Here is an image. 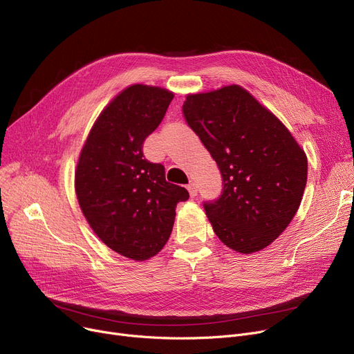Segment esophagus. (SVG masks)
<instances>
[{"instance_id":"esophagus-1","label":"esophagus","mask_w":354,"mask_h":354,"mask_svg":"<svg viewBox=\"0 0 354 354\" xmlns=\"http://www.w3.org/2000/svg\"><path fill=\"white\" fill-rule=\"evenodd\" d=\"M187 188H188V191H189V195H191L192 198L198 195V187H196V183H195V182H191Z\"/></svg>"}]
</instances>
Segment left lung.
<instances>
[{"instance_id": "obj_1", "label": "left lung", "mask_w": 354, "mask_h": 354, "mask_svg": "<svg viewBox=\"0 0 354 354\" xmlns=\"http://www.w3.org/2000/svg\"><path fill=\"white\" fill-rule=\"evenodd\" d=\"M187 123L216 162L222 194L203 208L231 250L268 247L292 221L307 183V156L290 130L238 84L188 95Z\"/></svg>"}]
</instances>
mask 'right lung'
<instances>
[{"mask_svg": "<svg viewBox=\"0 0 354 354\" xmlns=\"http://www.w3.org/2000/svg\"><path fill=\"white\" fill-rule=\"evenodd\" d=\"M174 93L146 84L122 90L99 115L74 175L88 225L115 252L145 261L167 243L176 203L188 191L165 178V167L143 158V142L160 124Z\"/></svg>", "mask_w": 354, "mask_h": 354, "instance_id": "add662e5", "label": "right lung"}]
</instances>
